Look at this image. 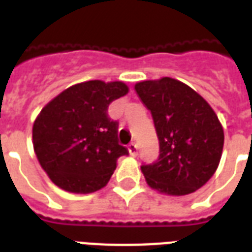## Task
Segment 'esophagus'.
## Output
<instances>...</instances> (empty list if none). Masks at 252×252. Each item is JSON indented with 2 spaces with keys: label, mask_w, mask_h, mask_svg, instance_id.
Here are the masks:
<instances>
[{
  "label": "esophagus",
  "mask_w": 252,
  "mask_h": 252,
  "mask_svg": "<svg viewBox=\"0 0 252 252\" xmlns=\"http://www.w3.org/2000/svg\"><path fill=\"white\" fill-rule=\"evenodd\" d=\"M128 152L132 157H136L138 153V149H137V145L134 144V142H130L129 145H128Z\"/></svg>",
  "instance_id": "esophagus-1"
}]
</instances>
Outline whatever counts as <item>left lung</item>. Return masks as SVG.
<instances>
[{"instance_id": "1", "label": "left lung", "mask_w": 252, "mask_h": 252, "mask_svg": "<svg viewBox=\"0 0 252 252\" xmlns=\"http://www.w3.org/2000/svg\"><path fill=\"white\" fill-rule=\"evenodd\" d=\"M153 116L159 158L141 166L150 188L168 196L189 195L211 179L221 161L223 128L209 103L188 85L162 77L134 85Z\"/></svg>"}]
</instances>
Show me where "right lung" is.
I'll return each mask as SVG.
<instances>
[{"mask_svg":"<svg viewBox=\"0 0 252 252\" xmlns=\"http://www.w3.org/2000/svg\"><path fill=\"white\" fill-rule=\"evenodd\" d=\"M122 81H86L49 100L32 126L33 152L49 179L72 193L106 187L128 150L118 142V123L107 116L112 100L128 94Z\"/></svg>","mask_w":252,"mask_h":252,"instance_id":"add662e5","label":"right lung"}]
</instances>
